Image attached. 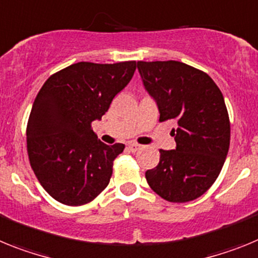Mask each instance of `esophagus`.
Here are the masks:
<instances>
[{"label":"esophagus","instance_id":"1","mask_svg":"<svg viewBox=\"0 0 258 258\" xmlns=\"http://www.w3.org/2000/svg\"><path fill=\"white\" fill-rule=\"evenodd\" d=\"M127 147H128V149L131 152H138L139 149H142V145L136 144V143H128V145H127Z\"/></svg>","mask_w":258,"mask_h":258}]
</instances>
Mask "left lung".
Listing matches in <instances>:
<instances>
[{
  "mask_svg": "<svg viewBox=\"0 0 258 258\" xmlns=\"http://www.w3.org/2000/svg\"><path fill=\"white\" fill-rule=\"evenodd\" d=\"M160 122L175 120L176 148L160 149V163L145 172L149 187L170 203H188L213 185L230 148V118L222 92L207 73L179 61L138 62Z\"/></svg>",
  "mask_w": 258,
  "mask_h": 258,
  "instance_id": "obj_1",
  "label": "left lung"
}]
</instances>
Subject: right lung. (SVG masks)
<instances>
[{"label": "right lung", "mask_w": 258, "mask_h": 258, "mask_svg": "<svg viewBox=\"0 0 258 258\" xmlns=\"http://www.w3.org/2000/svg\"><path fill=\"white\" fill-rule=\"evenodd\" d=\"M136 61L78 62L48 78L27 123V153L42 188L54 200L79 207L110 182L113 162L124 145H106L92 131L131 80Z\"/></svg>", "instance_id": "obj_1"}]
</instances>
